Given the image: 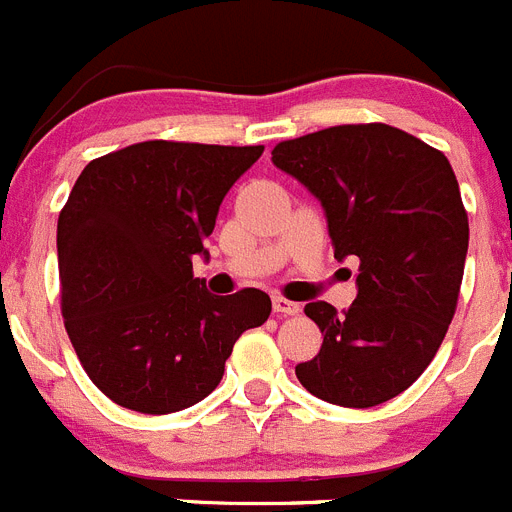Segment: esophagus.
Masks as SVG:
<instances>
[{
	"label": "esophagus",
	"mask_w": 512,
	"mask_h": 512,
	"mask_svg": "<svg viewBox=\"0 0 512 512\" xmlns=\"http://www.w3.org/2000/svg\"><path fill=\"white\" fill-rule=\"evenodd\" d=\"M271 307H274V312H277V315H297V312H300V305H297V302L287 300V297H282V295H274Z\"/></svg>",
	"instance_id": "obj_1"
}]
</instances>
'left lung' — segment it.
Returning a JSON list of instances; mask_svg holds the SVG:
<instances>
[{
	"instance_id": "obj_1",
	"label": "left lung",
	"mask_w": 512,
	"mask_h": 512,
	"mask_svg": "<svg viewBox=\"0 0 512 512\" xmlns=\"http://www.w3.org/2000/svg\"><path fill=\"white\" fill-rule=\"evenodd\" d=\"M271 161L323 205L336 259H359L348 310L305 305L323 346L297 379L341 408L382 405L431 364L459 300L469 220L449 158L369 122L284 140Z\"/></svg>"
}]
</instances>
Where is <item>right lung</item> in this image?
<instances>
[{"instance_id": "right-lung-1", "label": "right lung", "mask_w": 512, "mask_h": 512, "mask_svg": "<svg viewBox=\"0 0 512 512\" xmlns=\"http://www.w3.org/2000/svg\"><path fill=\"white\" fill-rule=\"evenodd\" d=\"M264 146L146 140L89 161L58 215L63 323L84 372L146 415L215 390L243 330L264 325L261 289L210 295L192 274L225 194Z\"/></svg>"}]
</instances>
